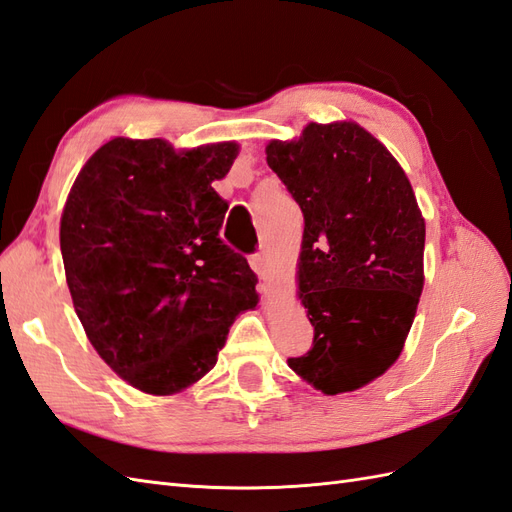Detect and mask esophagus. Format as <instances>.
Wrapping results in <instances>:
<instances>
[{
    "label": "esophagus",
    "mask_w": 512,
    "mask_h": 512,
    "mask_svg": "<svg viewBox=\"0 0 512 512\" xmlns=\"http://www.w3.org/2000/svg\"><path fill=\"white\" fill-rule=\"evenodd\" d=\"M251 266H253V270L259 274L261 279H264V281L270 279V261H268L266 253L251 255Z\"/></svg>",
    "instance_id": "1"
}]
</instances>
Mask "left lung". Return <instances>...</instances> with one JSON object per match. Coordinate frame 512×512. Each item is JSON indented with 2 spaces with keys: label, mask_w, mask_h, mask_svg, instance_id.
<instances>
[{
  "label": "left lung",
  "mask_w": 512,
  "mask_h": 512,
  "mask_svg": "<svg viewBox=\"0 0 512 512\" xmlns=\"http://www.w3.org/2000/svg\"><path fill=\"white\" fill-rule=\"evenodd\" d=\"M266 155L305 216L298 296L313 348L287 365L326 396L355 391L400 357L422 294L426 225L413 188L352 121L309 123Z\"/></svg>",
  "instance_id": "obj_1"
}]
</instances>
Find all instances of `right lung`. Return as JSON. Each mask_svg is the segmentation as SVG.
I'll list each match as a JSON object with an SVG mask.
<instances>
[{"label": "right lung", "instance_id": "right-lung-1", "mask_svg": "<svg viewBox=\"0 0 512 512\" xmlns=\"http://www.w3.org/2000/svg\"><path fill=\"white\" fill-rule=\"evenodd\" d=\"M238 151L114 138L64 205L60 251L77 318L99 357L151 396L203 378L233 320L257 307V277L222 242L229 205L212 188Z\"/></svg>", "mask_w": 512, "mask_h": 512}]
</instances>
